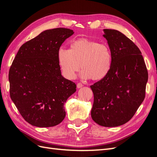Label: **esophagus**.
Segmentation results:
<instances>
[{
	"instance_id": "34e87169",
	"label": "esophagus",
	"mask_w": 157,
	"mask_h": 157,
	"mask_svg": "<svg viewBox=\"0 0 157 157\" xmlns=\"http://www.w3.org/2000/svg\"><path fill=\"white\" fill-rule=\"evenodd\" d=\"M77 88H82V86H83V84H82V83H78L77 84Z\"/></svg>"
}]
</instances>
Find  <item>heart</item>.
<instances>
[{"instance_id":"1","label":"heart","mask_w":157,"mask_h":157,"mask_svg":"<svg viewBox=\"0 0 157 157\" xmlns=\"http://www.w3.org/2000/svg\"><path fill=\"white\" fill-rule=\"evenodd\" d=\"M58 61L64 77L74 79L82 67L80 75L84 79L101 80L110 72L113 63L112 52L108 44L80 38L71 42L70 48H60Z\"/></svg>"}]
</instances>
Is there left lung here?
I'll list each match as a JSON object with an SVG mask.
<instances>
[{
  "label": "left lung",
  "mask_w": 157,
  "mask_h": 157,
  "mask_svg": "<svg viewBox=\"0 0 157 157\" xmlns=\"http://www.w3.org/2000/svg\"><path fill=\"white\" fill-rule=\"evenodd\" d=\"M103 32L113 63L106 77L90 86L91 116L99 125L116 127L129 121L144 101L148 72L141 51L130 39L117 30Z\"/></svg>",
  "instance_id": "obj_1"
}]
</instances>
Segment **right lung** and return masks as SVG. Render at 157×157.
<instances>
[{
  "label": "right lung",
  "instance_id": "1",
  "mask_svg": "<svg viewBox=\"0 0 157 157\" xmlns=\"http://www.w3.org/2000/svg\"><path fill=\"white\" fill-rule=\"evenodd\" d=\"M73 33L66 28L46 30L23 44L13 61L8 75L10 98L33 126H54L65 117L64 104L77 86L61 75L58 52Z\"/></svg>",
  "mask_w": 157,
  "mask_h": 157
}]
</instances>
